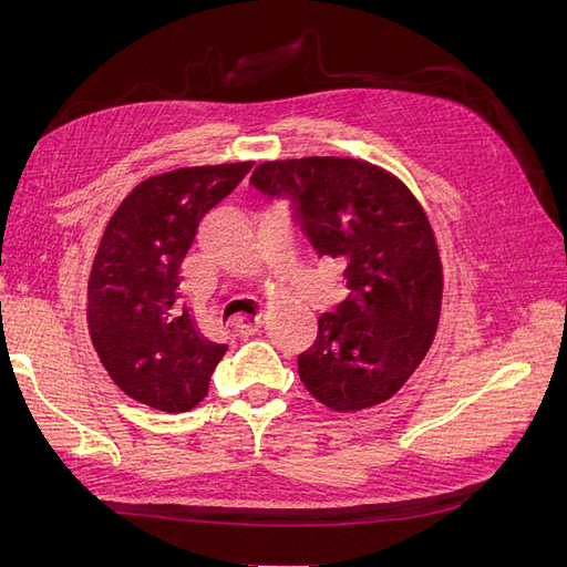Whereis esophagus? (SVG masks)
Returning a JSON list of instances; mask_svg holds the SVG:
<instances>
[{"label": "esophagus", "instance_id": "1", "mask_svg": "<svg viewBox=\"0 0 567 567\" xmlns=\"http://www.w3.org/2000/svg\"><path fill=\"white\" fill-rule=\"evenodd\" d=\"M260 329H262V319H260V317H241V321L236 323V336L250 338V336H255Z\"/></svg>", "mask_w": 567, "mask_h": 567}]
</instances>
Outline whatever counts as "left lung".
Here are the masks:
<instances>
[{
    "instance_id": "8db88e82",
    "label": "left lung",
    "mask_w": 567,
    "mask_h": 567,
    "mask_svg": "<svg viewBox=\"0 0 567 567\" xmlns=\"http://www.w3.org/2000/svg\"><path fill=\"white\" fill-rule=\"evenodd\" d=\"M250 184L286 196L319 257L340 262L348 298L323 312L298 373L315 400L352 414L390 400L433 346L442 262L431 221L388 169L336 156L267 161Z\"/></svg>"
}]
</instances>
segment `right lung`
I'll return each instance as SVG.
<instances>
[{"label": "right lung", "instance_id": "obj_1", "mask_svg": "<svg viewBox=\"0 0 567 567\" xmlns=\"http://www.w3.org/2000/svg\"><path fill=\"white\" fill-rule=\"evenodd\" d=\"M250 167L246 161L153 175L117 205L101 236L87 284L92 346L113 383L151 409H194L227 352L182 302L179 269L203 215Z\"/></svg>", "mask_w": 567, "mask_h": 567}]
</instances>
